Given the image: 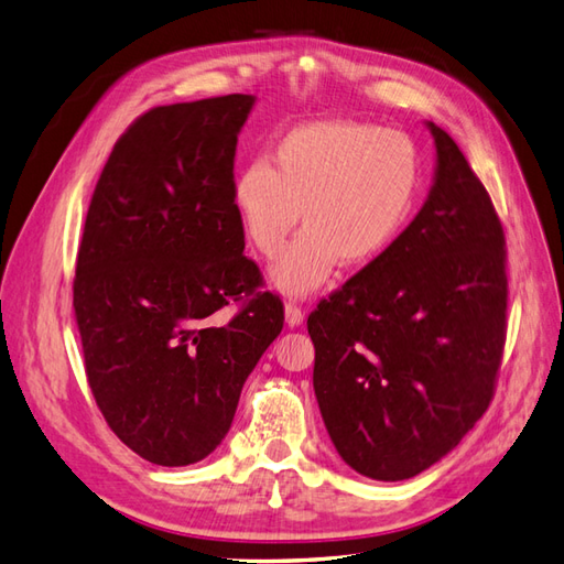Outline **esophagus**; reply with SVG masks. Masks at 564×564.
I'll return each mask as SVG.
<instances>
[{"label": "esophagus", "mask_w": 564, "mask_h": 564, "mask_svg": "<svg viewBox=\"0 0 564 564\" xmlns=\"http://www.w3.org/2000/svg\"><path fill=\"white\" fill-rule=\"evenodd\" d=\"M285 324L288 326H291V329H293V326H300V324H303V319H305V312L303 310H300V305L297 303H285Z\"/></svg>", "instance_id": "34e87169"}]
</instances>
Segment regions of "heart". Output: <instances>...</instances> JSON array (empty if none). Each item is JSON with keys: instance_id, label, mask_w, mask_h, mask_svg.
I'll list each match as a JSON object with an SVG mask.
<instances>
[{"instance_id": "b5f03b06", "label": "heart", "mask_w": 564, "mask_h": 564, "mask_svg": "<svg viewBox=\"0 0 564 564\" xmlns=\"http://www.w3.org/2000/svg\"><path fill=\"white\" fill-rule=\"evenodd\" d=\"M421 189V155L399 132L370 122L322 120L293 127L232 180L230 202L245 240L276 254L303 214L305 230L269 267L276 291L303 297L329 281L338 261L362 269L382 257Z\"/></svg>"}]
</instances>
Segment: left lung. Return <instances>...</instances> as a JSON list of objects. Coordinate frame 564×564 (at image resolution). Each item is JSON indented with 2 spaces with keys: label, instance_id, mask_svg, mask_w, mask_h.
<instances>
[{
  "label": "left lung",
  "instance_id": "8db88e82",
  "mask_svg": "<svg viewBox=\"0 0 564 564\" xmlns=\"http://www.w3.org/2000/svg\"><path fill=\"white\" fill-rule=\"evenodd\" d=\"M425 127L435 175L421 212L307 319L326 432L372 480L447 456L488 411L505 348L500 218L454 139Z\"/></svg>",
  "mask_w": 564,
  "mask_h": 564
}]
</instances>
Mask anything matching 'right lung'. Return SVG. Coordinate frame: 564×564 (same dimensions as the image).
<instances>
[{"mask_svg":"<svg viewBox=\"0 0 564 564\" xmlns=\"http://www.w3.org/2000/svg\"><path fill=\"white\" fill-rule=\"evenodd\" d=\"M245 94L153 108L115 143L78 247L74 312L90 391L141 459L189 466L228 435L283 329L232 212ZM250 296L228 325L213 314Z\"/></svg>","mask_w":564,"mask_h":564,"instance_id":"1","label":"right lung"}]
</instances>
